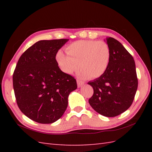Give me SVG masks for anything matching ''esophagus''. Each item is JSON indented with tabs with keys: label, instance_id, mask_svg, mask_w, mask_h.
<instances>
[{
	"label": "esophagus",
	"instance_id": "34e87169",
	"mask_svg": "<svg viewBox=\"0 0 152 152\" xmlns=\"http://www.w3.org/2000/svg\"><path fill=\"white\" fill-rule=\"evenodd\" d=\"M77 84H78V88H80V87H82V86L84 85V82H82L80 81V80H77Z\"/></svg>",
	"mask_w": 152,
	"mask_h": 152
}]
</instances>
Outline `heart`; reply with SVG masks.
<instances>
[{
  "instance_id": "1",
  "label": "heart",
  "mask_w": 152,
  "mask_h": 152,
  "mask_svg": "<svg viewBox=\"0 0 152 152\" xmlns=\"http://www.w3.org/2000/svg\"><path fill=\"white\" fill-rule=\"evenodd\" d=\"M67 55L58 51L56 61L61 70L72 74L81 68L77 75L81 79L97 78L107 70L111 59V51L105 42L78 40L69 45Z\"/></svg>"
}]
</instances>
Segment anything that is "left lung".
<instances>
[{
	"label": "left lung",
	"instance_id": "left-lung-1",
	"mask_svg": "<svg viewBox=\"0 0 152 152\" xmlns=\"http://www.w3.org/2000/svg\"><path fill=\"white\" fill-rule=\"evenodd\" d=\"M111 59L104 74L88 84L93 89L89 103L106 117H115L130 107L138 88L136 66L133 56L114 38H106Z\"/></svg>",
	"mask_w": 152,
	"mask_h": 152
}]
</instances>
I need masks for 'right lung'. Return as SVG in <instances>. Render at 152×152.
Segmentation results:
<instances>
[{
	"instance_id": "1",
	"label": "right lung",
	"mask_w": 152,
	"mask_h": 152,
	"mask_svg": "<svg viewBox=\"0 0 152 152\" xmlns=\"http://www.w3.org/2000/svg\"><path fill=\"white\" fill-rule=\"evenodd\" d=\"M69 39L40 40L21 55L13 74V86L20 110L32 120L52 124L61 118L76 79L61 70L56 54Z\"/></svg>"
}]
</instances>
